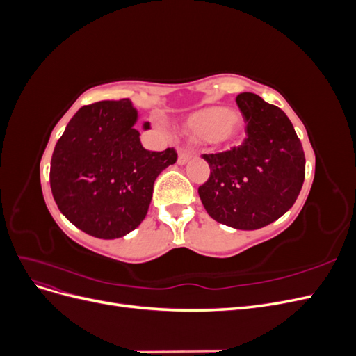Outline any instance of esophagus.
I'll return each instance as SVG.
<instances>
[{
	"label": "esophagus",
	"mask_w": 356,
	"mask_h": 356,
	"mask_svg": "<svg viewBox=\"0 0 356 356\" xmlns=\"http://www.w3.org/2000/svg\"><path fill=\"white\" fill-rule=\"evenodd\" d=\"M193 156H195V152H191V149H179L178 165H186Z\"/></svg>",
	"instance_id": "esophagus-1"
}]
</instances>
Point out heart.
Segmentation results:
<instances>
[{
	"label": "heart",
	"mask_w": 356,
	"mask_h": 356,
	"mask_svg": "<svg viewBox=\"0 0 356 356\" xmlns=\"http://www.w3.org/2000/svg\"><path fill=\"white\" fill-rule=\"evenodd\" d=\"M243 129V118L239 113L222 106H208L190 114L186 120V131L196 139L222 148L233 144Z\"/></svg>",
	"instance_id": "heart-1"
}]
</instances>
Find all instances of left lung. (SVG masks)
I'll list each match as a JSON object with an SVG mask.
<instances>
[{"mask_svg":"<svg viewBox=\"0 0 356 356\" xmlns=\"http://www.w3.org/2000/svg\"><path fill=\"white\" fill-rule=\"evenodd\" d=\"M246 123L242 145L203 154L211 174L199 187L204 209L221 224L255 230L293 207L306 174L303 147L286 114L260 96L236 98Z\"/></svg>","mask_w":356,"mask_h":356,"instance_id":"1","label":"left lung"}]
</instances>
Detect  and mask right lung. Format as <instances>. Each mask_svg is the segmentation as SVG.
Segmentation results:
<instances>
[{
    "label": "right lung",
    "instance_id": "obj_1",
    "mask_svg": "<svg viewBox=\"0 0 356 356\" xmlns=\"http://www.w3.org/2000/svg\"><path fill=\"white\" fill-rule=\"evenodd\" d=\"M129 99L84 105L53 149L50 187L59 211L99 239L122 238L145 218L159 174L177 152H148ZM149 129V123H144Z\"/></svg>",
    "mask_w": 356,
    "mask_h": 356
}]
</instances>
